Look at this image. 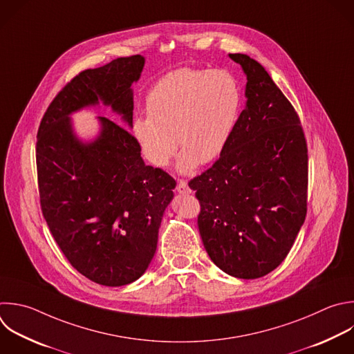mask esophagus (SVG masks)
I'll return each instance as SVG.
<instances>
[{
    "label": "esophagus",
    "instance_id": "1",
    "mask_svg": "<svg viewBox=\"0 0 354 354\" xmlns=\"http://www.w3.org/2000/svg\"><path fill=\"white\" fill-rule=\"evenodd\" d=\"M176 192L180 193V194H189L192 190L189 189L187 186V182L183 180V179H179L178 183H176Z\"/></svg>",
    "mask_w": 354,
    "mask_h": 354
}]
</instances>
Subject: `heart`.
<instances>
[{"mask_svg": "<svg viewBox=\"0 0 354 354\" xmlns=\"http://www.w3.org/2000/svg\"><path fill=\"white\" fill-rule=\"evenodd\" d=\"M242 104L241 87L227 71L182 68L167 73L147 94V115H138L133 135L145 158L168 165L178 142L180 174L214 162L225 150Z\"/></svg>", "mask_w": 354, "mask_h": 354, "instance_id": "1", "label": "heart"}]
</instances>
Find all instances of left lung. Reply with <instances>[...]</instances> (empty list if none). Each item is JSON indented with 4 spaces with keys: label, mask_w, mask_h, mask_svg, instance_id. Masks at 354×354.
<instances>
[{
    "label": "left lung",
    "mask_w": 354,
    "mask_h": 354,
    "mask_svg": "<svg viewBox=\"0 0 354 354\" xmlns=\"http://www.w3.org/2000/svg\"><path fill=\"white\" fill-rule=\"evenodd\" d=\"M248 77L245 109L214 165L193 178L200 236L212 263L241 279L274 271L307 212L308 157L297 112L268 72L229 54Z\"/></svg>",
    "instance_id": "left-lung-1"
}]
</instances>
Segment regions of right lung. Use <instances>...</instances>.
I'll list each match as a JSON object with an SVG mask.
<instances>
[{
	"instance_id": "obj_1",
	"label": "right lung",
	"mask_w": 354,
	"mask_h": 354,
	"mask_svg": "<svg viewBox=\"0 0 354 354\" xmlns=\"http://www.w3.org/2000/svg\"><path fill=\"white\" fill-rule=\"evenodd\" d=\"M143 66L145 57L132 55L80 72L53 100L37 132L46 222L72 267L104 286H124L146 272L176 182L145 164L139 142L120 124L97 116L98 136L83 142L71 113L101 101L132 128L131 86Z\"/></svg>"
}]
</instances>
